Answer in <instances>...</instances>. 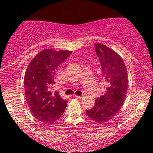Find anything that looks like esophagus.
Returning a JSON list of instances; mask_svg holds the SVG:
<instances>
[{"mask_svg":"<svg viewBox=\"0 0 153 153\" xmlns=\"http://www.w3.org/2000/svg\"><path fill=\"white\" fill-rule=\"evenodd\" d=\"M75 97L76 99H79V100H82L83 98V96H75Z\"/></svg>","mask_w":153,"mask_h":153,"instance_id":"1","label":"esophagus"}]
</instances>
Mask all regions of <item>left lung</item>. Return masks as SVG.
Segmentation results:
<instances>
[{
  "mask_svg": "<svg viewBox=\"0 0 153 153\" xmlns=\"http://www.w3.org/2000/svg\"><path fill=\"white\" fill-rule=\"evenodd\" d=\"M102 67V80L106 85V93L96 100L86 115L98 123L112 120L124 103L128 89V75L123 60L118 53L101 44L94 45Z\"/></svg>",
  "mask_w": 153,
  "mask_h": 153,
  "instance_id": "left-lung-1",
  "label": "left lung"
}]
</instances>
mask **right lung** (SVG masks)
<instances>
[{
    "label": "right lung",
    "mask_w": 153,
    "mask_h": 153,
    "mask_svg": "<svg viewBox=\"0 0 153 153\" xmlns=\"http://www.w3.org/2000/svg\"><path fill=\"white\" fill-rule=\"evenodd\" d=\"M72 51L45 49L28 65L24 76V90L31 113L39 121L52 123L63 114L67 101L58 92H52L58 67Z\"/></svg>",
    "instance_id": "add662e5"
}]
</instances>
